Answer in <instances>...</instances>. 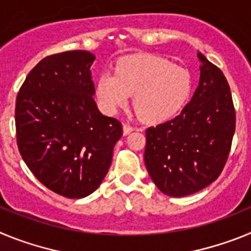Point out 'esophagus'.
<instances>
[{"mask_svg": "<svg viewBox=\"0 0 251 251\" xmlns=\"http://www.w3.org/2000/svg\"><path fill=\"white\" fill-rule=\"evenodd\" d=\"M133 130V127L132 126H129V124L127 123H124L123 124V133H124V136H127V134H129L130 132Z\"/></svg>", "mask_w": 251, "mask_h": 251, "instance_id": "1", "label": "esophagus"}]
</instances>
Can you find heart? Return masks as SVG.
Instances as JSON below:
<instances>
[{
  "instance_id": "1",
  "label": "heart",
  "mask_w": 251,
  "mask_h": 251,
  "mask_svg": "<svg viewBox=\"0 0 251 251\" xmlns=\"http://www.w3.org/2000/svg\"><path fill=\"white\" fill-rule=\"evenodd\" d=\"M191 75L170 60L152 54L130 55L119 60L115 72H104L97 80L101 109L114 114L134 94L133 105L147 123H162L176 117L191 94Z\"/></svg>"
}]
</instances>
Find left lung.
<instances>
[{"label":"left lung","mask_w":251,"mask_h":251,"mask_svg":"<svg viewBox=\"0 0 251 251\" xmlns=\"http://www.w3.org/2000/svg\"><path fill=\"white\" fill-rule=\"evenodd\" d=\"M200 84L181 114L146 130L145 163L159 191L192 195L216 181L235 133V108L225 75L201 52Z\"/></svg>","instance_id":"left-lung-1"}]
</instances>
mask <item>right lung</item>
<instances>
[{
    "mask_svg": "<svg viewBox=\"0 0 251 251\" xmlns=\"http://www.w3.org/2000/svg\"><path fill=\"white\" fill-rule=\"evenodd\" d=\"M84 50L44 57L20 88L15 123L20 154L45 187L68 199H83L100 186L122 123L99 112Z\"/></svg>",
    "mask_w": 251,
    "mask_h": 251,
    "instance_id": "obj_1",
    "label": "right lung"
}]
</instances>
